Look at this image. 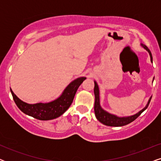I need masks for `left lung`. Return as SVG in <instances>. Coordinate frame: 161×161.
<instances>
[{
    "label": "left lung",
    "mask_w": 161,
    "mask_h": 161,
    "mask_svg": "<svg viewBox=\"0 0 161 161\" xmlns=\"http://www.w3.org/2000/svg\"><path fill=\"white\" fill-rule=\"evenodd\" d=\"M142 46L144 48L145 50H147L149 52V56H150L151 61L153 62V56H152V53L150 50L148 49V47L146 45H142ZM94 96H95V102H94V113H95L96 118L97 119L98 121H100L101 123H103V125H107V126H111V127H121L124 126V125H128L130 123L133 122L136 119H137L139 116L143 111H144L147 108L148 105L150 103V100L152 97H150L148 103H147L145 108H144L142 111H140L138 113L134 114L133 116H126V117H118L115 115L111 114L108 113L107 111H105L101 108L100 105V93H99V87L97 83L94 81Z\"/></svg>",
    "instance_id": "obj_1"
}]
</instances>
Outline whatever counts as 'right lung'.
<instances>
[{
    "label": "right lung",
    "instance_id": "add662e5",
    "mask_svg": "<svg viewBox=\"0 0 161 161\" xmlns=\"http://www.w3.org/2000/svg\"><path fill=\"white\" fill-rule=\"evenodd\" d=\"M86 78L85 77H81L75 79L67 86L58 98L47 103L28 104L19 100L12 89L11 92L17 106L24 114L39 120H51L62 115L69 108L73 101L77 90Z\"/></svg>",
    "mask_w": 161,
    "mask_h": 161
}]
</instances>
